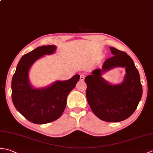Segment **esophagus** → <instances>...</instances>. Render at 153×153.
<instances>
[{
  "mask_svg": "<svg viewBox=\"0 0 153 153\" xmlns=\"http://www.w3.org/2000/svg\"><path fill=\"white\" fill-rule=\"evenodd\" d=\"M84 79H85V76L83 75V74H81V75L80 76V80L83 81Z\"/></svg>",
  "mask_w": 153,
  "mask_h": 153,
  "instance_id": "esophagus-1",
  "label": "esophagus"
}]
</instances>
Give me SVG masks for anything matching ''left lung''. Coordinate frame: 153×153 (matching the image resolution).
<instances>
[{"mask_svg": "<svg viewBox=\"0 0 153 153\" xmlns=\"http://www.w3.org/2000/svg\"><path fill=\"white\" fill-rule=\"evenodd\" d=\"M113 56L105 60L102 69H96L85 78L88 104L99 119L106 122H120L133 114L143 93L140 76L132 58L125 52L110 47ZM116 67L126 68L123 82L111 85L101 77Z\"/></svg>", "mask_w": 153, "mask_h": 153, "instance_id": "left-lung-1", "label": "left lung"}]
</instances>
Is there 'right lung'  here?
<instances>
[{"label": "right lung", "mask_w": 153, "mask_h": 153, "mask_svg": "<svg viewBox=\"0 0 153 153\" xmlns=\"http://www.w3.org/2000/svg\"><path fill=\"white\" fill-rule=\"evenodd\" d=\"M55 50V45H43L24 55L12 77L13 104L21 115L34 124L42 125L58 119L65 109L67 97L79 80V75L76 74L68 80L56 81L44 88L32 86L28 79L30 67L38 59Z\"/></svg>", "instance_id": "obj_1"}]
</instances>
